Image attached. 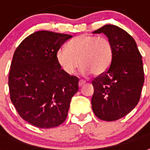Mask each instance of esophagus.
<instances>
[{
	"label": "esophagus",
	"mask_w": 150,
	"mask_h": 150,
	"mask_svg": "<svg viewBox=\"0 0 150 150\" xmlns=\"http://www.w3.org/2000/svg\"><path fill=\"white\" fill-rule=\"evenodd\" d=\"M86 83V81L85 80H83V79H80L79 81V87H82L83 85H84Z\"/></svg>",
	"instance_id": "obj_1"
}]
</instances>
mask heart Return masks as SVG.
<instances>
[{"label": "heart", "mask_w": 150, "mask_h": 150, "mask_svg": "<svg viewBox=\"0 0 150 150\" xmlns=\"http://www.w3.org/2000/svg\"><path fill=\"white\" fill-rule=\"evenodd\" d=\"M113 58L110 41L104 37L82 34L69 41L66 48L56 52V59L62 69L69 75L75 72L81 64L80 72L95 75L103 74L109 68Z\"/></svg>", "instance_id": "b5f03b06"}]
</instances>
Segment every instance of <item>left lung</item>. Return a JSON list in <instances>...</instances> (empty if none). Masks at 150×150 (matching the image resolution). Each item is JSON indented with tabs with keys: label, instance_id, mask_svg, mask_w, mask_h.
Returning a JSON list of instances; mask_svg holds the SVG:
<instances>
[{
	"label": "left lung",
	"instance_id": "left-lung-1",
	"mask_svg": "<svg viewBox=\"0 0 150 150\" xmlns=\"http://www.w3.org/2000/svg\"><path fill=\"white\" fill-rule=\"evenodd\" d=\"M105 34L113 49L107 71L92 81L91 107L99 119L113 121L126 116L137 106L144 84L142 58L135 40L114 25H105L93 34Z\"/></svg>",
	"mask_w": 150,
	"mask_h": 150
}]
</instances>
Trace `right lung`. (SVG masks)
<instances>
[{
	"label": "right lung",
	"instance_id": "add662e5",
	"mask_svg": "<svg viewBox=\"0 0 150 150\" xmlns=\"http://www.w3.org/2000/svg\"><path fill=\"white\" fill-rule=\"evenodd\" d=\"M71 35L42 30L15 50L8 74L10 100L21 118L41 129L60 125L67 116L79 78L66 73L56 52Z\"/></svg>",
	"mask_w": 150,
	"mask_h": 150
}]
</instances>
